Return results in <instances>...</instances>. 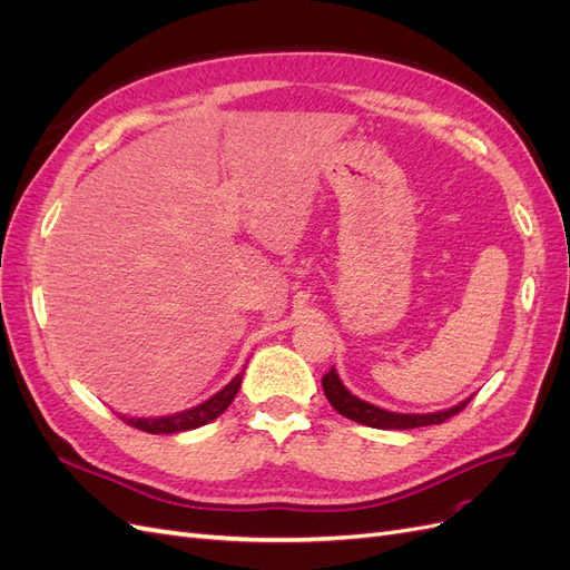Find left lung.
<instances>
[{
	"label": "left lung",
	"mask_w": 570,
	"mask_h": 570,
	"mask_svg": "<svg viewBox=\"0 0 570 570\" xmlns=\"http://www.w3.org/2000/svg\"><path fill=\"white\" fill-rule=\"evenodd\" d=\"M323 390H325L327 402H331L333 409L342 413L344 419L356 421L368 428H377V430H411V428H423V425H438V423H444L446 419L456 416V413L463 411L465 404L471 402L469 396V400L459 402L456 406L435 411V413H394L354 396L347 387L342 385L335 368H331L323 375Z\"/></svg>",
	"instance_id": "1"
}]
</instances>
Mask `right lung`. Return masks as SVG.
I'll use <instances>...</instances> for the list:
<instances>
[{"instance_id": "1", "label": "right lung", "mask_w": 570, "mask_h": 570, "mask_svg": "<svg viewBox=\"0 0 570 570\" xmlns=\"http://www.w3.org/2000/svg\"><path fill=\"white\" fill-rule=\"evenodd\" d=\"M239 383H243V373H237L233 381L223 387L220 392H216L212 400L202 402L199 406H193L187 411L174 413V416H161V419H128L120 416L128 425L145 430V433L151 435H174V433H185V430H195L202 428L206 423H212L214 419H218L223 411L230 406V402L235 400V394L239 390Z\"/></svg>"}]
</instances>
